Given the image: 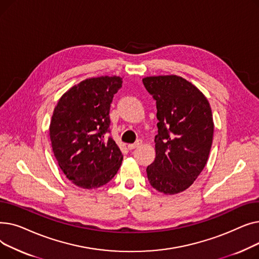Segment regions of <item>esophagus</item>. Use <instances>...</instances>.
I'll list each match as a JSON object with an SVG mask.
<instances>
[{
    "instance_id": "1",
    "label": "esophagus",
    "mask_w": 259,
    "mask_h": 259,
    "mask_svg": "<svg viewBox=\"0 0 259 259\" xmlns=\"http://www.w3.org/2000/svg\"><path fill=\"white\" fill-rule=\"evenodd\" d=\"M141 144H142V142H141V141H138V142H135L134 144H129V145H128V148L130 149V150H133V149L140 147Z\"/></svg>"
}]
</instances>
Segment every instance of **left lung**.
I'll use <instances>...</instances> for the list:
<instances>
[{"instance_id": "8db88e82", "label": "left lung", "mask_w": 259, "mask_h": 259, "mask_svg": "<svg viewBox=\"0 0 259 259\" xmlns=\"http://www.w3.org/2000/svg\"><path fill=\"white\" fill-rule=\"evenodd\" d=\"M156 101V156L147 167L150 185L165 194L191 186L205 168L212 146L214 122L211 107L194 85L178 75L143 78Z\"/></svg>"}]
</instances>
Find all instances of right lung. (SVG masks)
<instances>
[{"label": "right lung", "mask_w": 259, "mask_h": 259, "mask_svg": "<svg viewBox=\"0 0 259 259\" xmlns=\"http://www.w3.org/2000/svg\"><path fill=\"white\" fill-rule=\"evenodd\" d=\"M122 84L119 76L87 78L59 100L50 121L52 151L66 178L84 189L110 182L122 154L110 132V106Z\"/></svg>", "instance_id": "1"}]
</instances>
